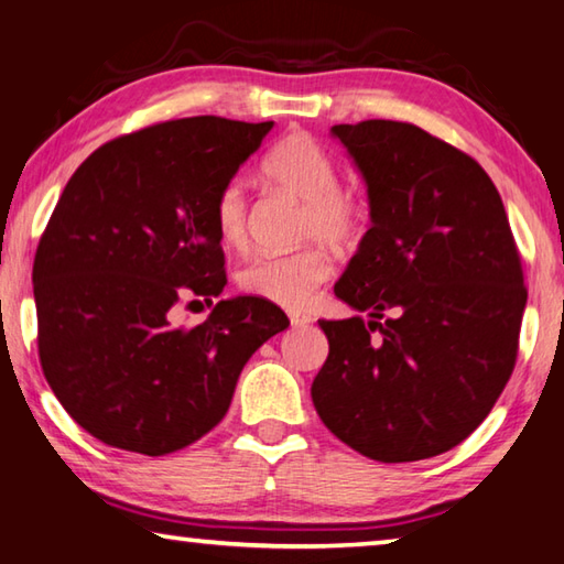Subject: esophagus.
<instances>
[{
    "label": "esophagus",
    "instance_id": "obj_1",
    "mask_svg": "<svg viewBox=\"0 0 564 564\" xmlns=\"http://www.w3.org/2000/svg\"><path fill=\"white\" fill-rule=\"evenodd\" d=\"M289 318H291L293 328H305V326H311V323H313V318L305 316V313H291Z\"/></svg>",
    "mask_w": 564,
    "mask_h": 564
}]
</instances>
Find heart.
<instances>
[{"label": "heart", "mask_w": 564, "mask_h": 564, "mask_svg": "<svg viewBox=\"0 0 564 564\" xmlns=\"http://www.w3.org/2000/svg\"><path fill=\"white\" fill-rule=\"evenodd\" d=\"M261 174L269 184L303 198L299 214V236L321 238L336 248L358 241L362 212L356 196L338 186V169L308 133H289L269 149L261 161ZM218 238L228 248L248 243V198L238 181L218 191L214 204ZM333 261L318 243L291 253L259 256L238 273V285L253 299L283 308L301 311L328 281Z\"/></svg>", "instance_id": "1"}]
</instances>
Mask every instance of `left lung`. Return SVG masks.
Wrapping results in <instances>:
<instances>
[{"label": "left lung", "mask_w": 564, "mask_h": 564, "mask_svg": "<svg viewBox=\"0 0 564 564\" xmlns=\"http://www.w3.org/2000/svg\"><path fill=\"white\" fill-rule=\"evenodd\" d=\"M330 137L370 206L333 291L368 321H318L330 350L313 405L370 460H425L463 443L512 373L528 303L518 246L498 188L463 151L386 119L336 123Z\"/></svg>", "instance_id": "obj_1"}]
</instances>
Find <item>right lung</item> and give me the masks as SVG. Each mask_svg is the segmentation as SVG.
<instances>
[{"mask_svg": "<svg viewBox=\"0 0 564 564\" xmlns=\"http://www.w3.org/2000/svg\"><path fill=\"white\" fill-rule=\"evenodd\" d=\"M271 129L156 123L99 147L64 186L32 271L40 360L97 441L151 457L198 441L221 423L248 358L289 328L253 295L218 301L202 326H171L181 299L221 295L216 196Z\"/></svg>", "mask_w": 564, "mask_h": 564, "instance_id": "1", "label": "right lung"}]
</instances>
